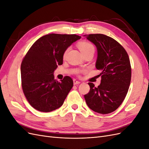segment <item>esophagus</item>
<instances>
[{
	"instance_id": "34e87169",
	"label": "esophagus",
	"mask_w": 149,
	"mask_h": 149,
	"mask_svg": "<svg viewBox=\"0 0 149 149\" xmlns=\"http://www.w3.org/2000/svg\"><path fill=\"white\" fill-rule=\"evenodd\" d=\"M80 81H77L76 79H73V84H74V85H76V84H80Z\"/></svg>"
}]
</instances>
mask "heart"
<instances>
[{
    "label": "heart",
    "instance_id": "b5f03b06",
    "mask_svg": "<svg viewBox=\"0 0 149 149\" xmlns=\"http://www.w3.org/2000/svg\"><path fill=\"white\" fill-rule=\"evenodd\" d=\"M78 47L79 49L80 52H81L83 55H84L86 53H90V52H94V47L93 46V45L88 42H86V41L81 42L78 43ZM68 50V49H67L66 50H65V52H64L63 58H65Z\"/></svg>",
    "mask_w": 149,
    "mask_h": 149
}]
</instances>
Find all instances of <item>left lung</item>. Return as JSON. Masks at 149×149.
<instances>
[{
  "instance_id": "obj_1",
  "label": "left lung",
  "mask_w": 149,
  "mask_h": 149,
  "mask_svg": "<svg viewBox=\"0 0 149 149\" xmlns=\"http://www.w3.org/2000/svg\"><path fill=\"white\" fill-rule=\"evenodd\" d=\"M97 50L96 68L101 71L97 87L88 83L90 90L84 95L93 111L106 114L116 111L127 95L131 80V66L127 52L120 43L103 34L85 35Z\"/></svg>"
}]
</instances>
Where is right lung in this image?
Instances as JSON below:
<instances>
[{
	"instance_id": "right-lung-1",
	"label": "right lung",
	"mask_w": 149,
	"mask_h": 149,
	"mask_svg": "<svg viewBox=\"0 0 149 149\" xmlns=\"http://www.w3.org/2000/svg\"><path fill=\"white\" fill-rule=\"evenodd\" d=\"M81 38L75 34L51 33L38 39L26 53L21 64L22 87L30 104L41 112H51L60 107L73 81L65 76L61 81L53 73L63 64V53Z\"/></svg>"
}]
</instances>
